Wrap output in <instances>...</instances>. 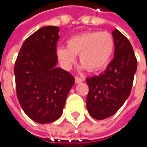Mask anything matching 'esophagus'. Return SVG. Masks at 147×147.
Segmentation results:
<instances>
[{
    "mask_svg": "<svg viewBox=\"0 0 147 147\" xmlns=\"http://www.w3.org/2000/svg\"><path fill=\"white\" fill-rule=\"evenodd\" d=\"M84 79L83 78H80V77H75V82L77 83V84H79V83H81V82H83Z\"/></svg>",
    "mask_w": 147,
    "mask_h": 147,
    "instance_id": "1",
    "label": "esophagus"
}]
</instances>
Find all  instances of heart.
Returning a JSON list of instances; mask_svg holds the SVG:
<instances>
[{"label":"heart","mask_w":147,"mask_h":147,"mask_svg":"<svg viewBox=\"0 0 147 147\" xmlns=\"http://www.w3.org/2000/svg\"><path fill=\"white\" fill-rule=\"evenodd\" d=\"M115 41L109 32L90 31L75 35L68 39L67 47L57 48V58L65 69H69L79 55L80 63L90 71L104 68L115 51Z\"/></svg>","instance_id":"1"}]
</instances>
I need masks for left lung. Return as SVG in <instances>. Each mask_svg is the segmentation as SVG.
<instances>
[{"label": "left lung", "mask_w": 147, "mask_h": 147, "mask_svg": "<svg viewBox=\"0 0 147 147\" xmlns=\"http://www.w3.org/2000/svg\"><path fill=\"white\" fill-rule=\"evenodd\" d=\"M112 34L115 41L114 59L102 74L86 78L87 110L97 120L115 115L123 105L131 92L137 70V58L131 42L118 30Z\"/></svg>", "instance_id": "left-lung-1"}]
</instances>
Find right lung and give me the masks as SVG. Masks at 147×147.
Instances as JSON below:
<instances>
[{
  "mask_svg": "<svg viewBox=\"0 0 147 147\" xmlns=\"http://www.w3.org/2000/svg\"><path fill=\"white\" fill-rule=\"evenodd\" d=\"M57 26H45L28 37L15 63L16 91L20 106L32 120L52 123L63 114L75 79L56 68Z\"/></svg>",
  "mask_w": 147,
  "mask_h": 147,
  "instance_id": "obj_1",
  "label": "right lung"
}]
</instances>
